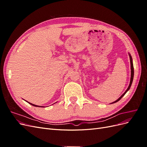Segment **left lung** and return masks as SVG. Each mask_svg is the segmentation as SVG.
Returning <instances> with one entry per match:
<instances>
[{"label":"left lung","mask_w":147,"mask_h":147,"mask_svg":"<svg viewBox=\"0 0 147 147\" xmlns=\"http://www.w3.org/2000/svg\"><path fill=\"white\" fill-rule=\"evenodd\" d=\"M129 57H130V62H131V80H130V83H129V86H128V88H127V89L126 90V91L124 92V94L119 97V98L118 99H117L116 101H115V102H113L112 104H113V103H115V102H118V101H119L120 99H121L122 97L124 96V94H126V93L127 92V91L129 90L130 89V88H131V84H132V81H133V78H134V66H133V63H132V57H131V55H129Z\"/></svg>","instance_id":"1"}]
</instances>
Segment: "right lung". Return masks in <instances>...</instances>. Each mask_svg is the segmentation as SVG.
Segmentation results:
<instances>
[{"mask_svg":"<svg viewBox=\"0 0 147 147\" xmlns=\"http://www.w3.org/2000/svg\"><path fill=\"white\" fill-rule=\"evenodd\" d=\"M29 104H31L32 105H33V106H35V107H40V106H38V105H34V104H31V103H30V102H28Z\"/></svg>","mask_w":147,"mask_h":147,"instance_id":"obj_1","label":"right lung"}]
</instances>
